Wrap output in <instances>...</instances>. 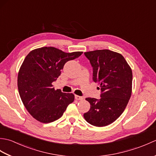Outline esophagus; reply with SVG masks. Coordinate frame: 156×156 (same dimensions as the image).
<instances>
[{
	"label": "esophagus",
	"mask_w": 156,
	"mask_h": 156,
	"mask_svg": "<svg viewBox=\"0 0 156 156\" xmlns=\"http://www.w3.org/2000/svg\"><path fill=\"white\" fill-rule=\"evenodd\" d=\"M75 99H76V100H78V101L83 100V97H80V96H78V95H75Z\"/></svg>",
	"instance_id": "obj_1"
}]
</instances>
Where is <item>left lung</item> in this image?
I'll use <instances>...</instances> for the list:
<instances>
[{"label": "left lung", "instance_id": "left-lung-1", "mask_svg": "<svg viewBox=\"0 0 156 156\" xmlns=\"http://www.w3.org/2000/svg\"><path fill=\"white\" fill-rule=\"evenodd\" d=\"M84 55L93 68L92 80L100 85L101 94L100 99L86 98L90 108L84 117L92 125L104 127L117 120L127 107L132 92V70L123 56L108 49Z\"/></svg>", "mask_w": 156, "mask_h": 156}]
</instances>
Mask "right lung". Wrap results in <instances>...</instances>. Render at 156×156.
I'll use <instances>...</instances> for the list:
<instances>
[{
	"label": "right lung",
	"mask_w": 156,
	"mask_h": 156,
	"mask_svg": "<svg viewBox=\"0 0 156 156\" xmlns=\"http://www.w3.org/2000/svg\"><path fill=\"white\" fill-rule=\"evenodd\" d=\"M82 53H66L54 47H43L26 56L19 71L18 90L25 107L36 120L44 123L57 120L74 101V94L55 90L52 82L60 76L66 62Z\"/></svg>",
	"instance_id": "1"
}]
</instances>
